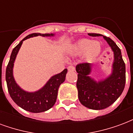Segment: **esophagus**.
Masks as SVG:
<instances>
[{"label":"esophagus","instance_id":"obj_1","mask_svg":"<svg viewBox=\"0 0 133 133\" xmlns=\"http://www.w3.org/2000/svg\"><path fill=\"white\" fill-rule=\"evenodd\" d=\"M68 69L69 71H74L75 70V68L73 65H70V66L68 67Z\"/></svg>","mask_w":133,"mask_h":133}]
</instances>
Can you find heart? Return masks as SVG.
Listing matches in <instances>:
<instances>
[{
	"mask_svg": "<svg viewBox=\"0 0 133 133\" xmlns=\"http://www.w3.org/2000/svg\"><path fill=\"white\" fill-rule=\"evenodd\" d=\"M101 51V45L98 41H92L83 38L78 41L72 48V52L76 55L85 53V58L88 61H91L98 57Z\"/></svg>",
	"mask_w": 133,
	"mask_h": 133,
	"instance_id": "obj_1",
	"label": "heart"
}]
</instances>
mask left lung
Returning a JSON list of instances; mask_svg holds the SVG:
<instances>
[{"instance_id":"left-lung-1","label":"left lung","mask_w":133,"mask_h":133,"mask_svg":"<svg viewBox=\"0 0 133 133\" xmlns=\"http://www.w3.org/2000/svg\"><path fill=\"white\" fill-rule=\"evenodd\" d=\"M90 36H101L98 33H88ZM114 52L112 72L104 81L96 82L88 76L91 64L79 63L76 65L78 81L76 86L78 98L82 105L92 110H103L111 105L122 94L125 85V64L121 50L112 39L103 36Z\"/></svg>"}]
</instances>
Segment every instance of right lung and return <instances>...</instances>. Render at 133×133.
<instances>
[{
    "instance_id": "right-lung-1",
    "label": "right lung",
    "mask_w": 133,
    "mask_h": 133,
    "mask_svg": "<svg viewBox=\"0 0 133 133\" xmlns=\"http://www.w3.org/2000/svg\"><path fill=\"white\" fill-rule=\"evenodd\" d=\"M37 35H41L44 37L52 36L54 35L52 33H32L23 38L13 48L10 55V61L8 62L5 70V80L7 83L8 90L11 98L18 105L24 109L25 110L35 113L46 111L54 105L57 100L59 86L65 81L68 72V70L65 69L61 73L52 76L43 88L36 92H25L17 85L13 75V63L16 60V55L21 46L23 41Z\"/></svg>"
}]
</instances>
